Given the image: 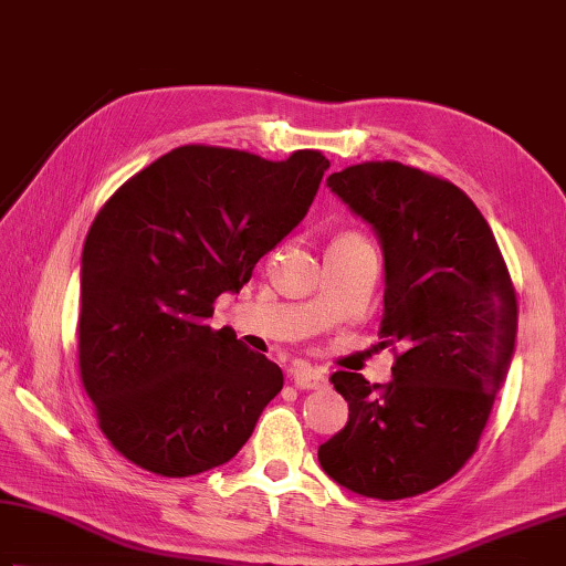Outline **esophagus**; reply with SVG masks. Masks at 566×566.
I'll list each match as a JSON object with an SVG mask.
<instances>
[{"label":"esophagus","instance_id":"1","mask_svg":"<svg viewBox=\"0 0 566 566\" xmlns=\"http://www.w3.org/2000/svg\"><path fill=\"white\" fill-rule=\"evenodd\" d=\"M291 378L301 390H318L328 385V375H325V370L311 368V365H298V368L291 373Z\"/></svg>","mask_w":566,"mask_h":566}]
</instances>
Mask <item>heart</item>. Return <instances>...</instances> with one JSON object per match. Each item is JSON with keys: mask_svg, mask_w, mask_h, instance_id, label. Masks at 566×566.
<instances>
[{"mask_svg": "<svg viewBox=\"0 0 566 566\" xmlns=\"http://www.w3.org/2000/svg\"><path fill=\"white\" fill-rule=\"evenodd\" d=\"M338 241H363V238H358V235H340Z\"/></svg>", "mask_w": 566, "mask_h": 566, "instance_id": "heart-1", "label": "heart"}]
</instances>
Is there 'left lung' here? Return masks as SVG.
I'll list each match as a JSON object with an SVG mask.
<instances>
[{"label":"left lung","mask_w":566,"mask_h":566,"mask_svg":"<svg viewBox=\"0 0 566 566\" xmlns=\"http://www.w3.org/2000/svg\"><path fill=\"white\" fill-rule=\"evenodd\" d=\"M328 186L382 245L380 338L400 353L388 385L333 373L350 415L318 460L363 497H415L478 450L514 353L517 293L490 223L454 184L365 161L331 174Z\"/></svg>","instance_id":"obj_1"}]
</instances>
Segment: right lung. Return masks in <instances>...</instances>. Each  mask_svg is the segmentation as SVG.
Segmentation results:
<instances>
[{
  "mask_svg": "<svg viewBox=\"0 0 566 566\" xmlns=\"http://www.w3.org/2000/svg\"><path fill=\"white\" fill-rule=\"evenodd\" d=\"M331 161L188 144L128 178L82 253L78 373L128 462L191 478L235 458L283 373L208 318L308 213Z\"/></svg>",
  "mask_w": 566,
  "mask_h": 566,
  "instance_id": "obj_1",
  "label": "right lung"
}]
</instances>
